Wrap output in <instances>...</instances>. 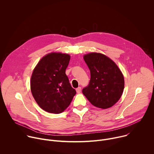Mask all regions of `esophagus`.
Returning <instances> with one entry per match:
<instances>
[{"instance_id":"esophagus-1","label":"esophagus","mask_w":154,"mask_h":154,"mask_svg":"<svg viewBox=\"0 0 154 154\" xmlns=\"http://www.w3.org/2000/svg\"><path fill=\"white\" fill-rule=\"evenodd\" d=\"M81 90H82V88H81V87H80V86L78 87L76 89V91H77V93H80L81 92Z\"/></svg>"}]
</instances>
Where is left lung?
Wrapping results in <instances>:
<instances>
[{
	"mask_svg": "<svg viewBox=\"0 0 154 154\" xmlns=\"http://www.w3.org/2000/svg\"><path fill=\"white\" fill-rule=\"evenodd\" d=\"M91 79L82 93L94 106L106 109L121 98L124 88V76L115 63L100 53L85 55Z\"/></svg>",
	"mask_w": 154,
	"mask_h": 154,
	"instance_id": "obj_1",
	"label": "left lung"
}]
</instances>
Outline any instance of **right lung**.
I'll return each mask as SVG.
<instances>
[{
    "label": "right lung",
    "mask_w": 154,
    "mask_h": 154,
    "mask_svg": "<svg viewBox=\"0 0 154 154\" xmlns=\"http://www.w3.org/2000/svg\"><path fill=\"white\" fill-rule=\"evenodd\" d=\"M69 60L68 54L51 53L41 59L33 71L30 80L32 95L47 112H63L76 94L66 75Z\"/></svg>",
    "instance_id": "right-lung-1"
}]
</instances>
